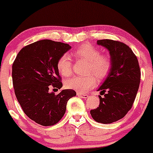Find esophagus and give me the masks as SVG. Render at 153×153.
<instances>
[{
    "label": "esophagus",
    "mask_w": 153,
    "mask_h": 153,
    "mask_svg": "<svg viewBox=\"0 0 153 153\" xmlns=\"http://www.w3.org/2000/svg\"><path fill=\"white\" fill-rule=\"evenodd\" d=\"M76 94H77L78 97H80L83 99L88 98V97H89L88 94H86V93H79V92H77V93H76Z\"/></svg>",
    "instance_id": "1"
}]
</instances>
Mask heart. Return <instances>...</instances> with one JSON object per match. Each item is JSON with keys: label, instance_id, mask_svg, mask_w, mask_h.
I'll use <instances>...</instances> for the list:
<instances>
[{"label": "heart", "instance_id": "b5f03b06", "mask_svg": "<svg viewBox=\"0 0 153 153\" xmlns=\"http://www.w3.org/2000/svg\"><path fill=\"white\" fill-rule=\"evenodd\" d=\"M72 56L76 60L84 61L87 63L86 72L88 75L84 76H75L65 82L68 89L74 90L79 93H85L96 86L97 78L100 80L105 79L112 68L110 58L106 55L100 54V50L91 44H83L72 52ZM58 72L63 76H68L71 74L72 63L68 55L63 54L59 58L56 63Z\"/></svg>", "mask_w": 153, "mask_h": 153}]
</instances>
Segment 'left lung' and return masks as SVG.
<instances>
[{
    "label": "left lung",
    "instance_id": "8db88e82",
    "mask_svg": "<svg viewBox=\"0 0 153 153\" xmlns=\"http://www.w3.org/2000/svg\"><path fill=\"white\" fill-rule=\"evenodd\" d=\"M97 44L109 51L112 68L97 90L104 97L99 96L100 105L90 110V114L97 122L112 123L123 118L132 108L140 86L141 72L137 57L126 44L108 39L97 40Z\"/></svg>",
    "mask_w": 153,
    "mask_h": 153
}]
</instances>
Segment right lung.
<instances>
[{
    "label": "right lung",
    "mask_w": 153,
    "mask_h": 153,
    "mask_svg": "<svg viewBox=\"0 0 153 153\" xmlns=\"http://www.w3.org/2000/svg\"><path fill=\"white\" fill-rule=\"evenodd\" d=\"M71 48L69 44L42 40L23 47L12 66V79L16 97L24 113L35 123L55 125L63 117L67 101L76 93L63 90L50 93L49 86H63L56 68L59 58Z\"/></svg>",
    "instance_id": "right-lung-1"
}]
</instances>
